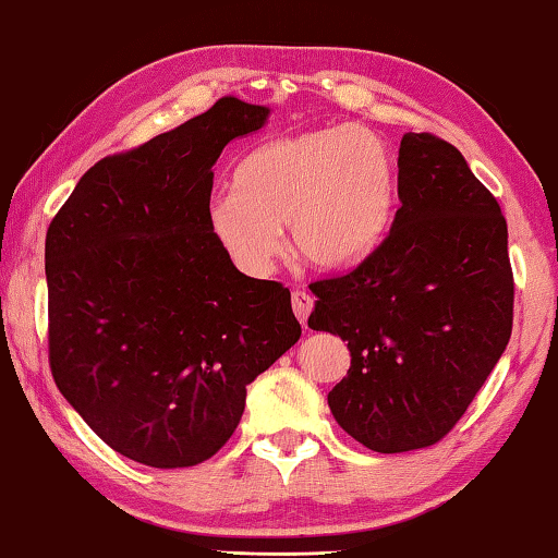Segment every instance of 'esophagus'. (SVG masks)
I'll return each mask as SVG.
<instances>
[{
	"label": "esophagus",
	"instance_id": "esophagus-1",
	"mask_svg": "<svg viewBox=\"0 0 558 558\" xmlns=\"http://www.w3.org/2000/svg\"><path fill=\"white\" fill-rule=\"evenodd\" d=\"M291 308H294L296 319L302 322V327H306L308 314H312L314 308V296L306 294L304 289H294V294H291Z\"/></svg>",
	"mask_w": 558,
	"mask_h": 558
}]
</instances>
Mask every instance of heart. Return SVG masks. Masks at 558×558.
Here are the masks:
<instances>
[{
  "label": "heart",
  "mask_w": 558,
  "mask_h": 558,
  "mask_svg": "<svg viewBox=\"0 0 558 558\" xmlns=\"http://www.w3.org/2000/svg\"><path fill=\"white\" fill-rule=\"evenodd\" d=\"M234 186L211 196L207 225L236 269L269 274L284 250L281 227L302 259L341 269L389 231L399 157L376 130L331 124L252 149L239 161Z\"/></svg>",
  "instance_id": "heart-1"
}]
</instances>
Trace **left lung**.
<instances>
[{"instance_id":"left-lung-1","label":"left lung","mask_w":558,"mask_h":558,"mask_svg":"<svg viewBox=\"0 0 558 558\" xmlns=\"http://www.w3.org/2000/svg\"><path fill=\"white\" fill-rule=\"evenodd\" d=\"M399 209L354 269L316 279L308 327L339 333L347 379L329 391L339 426L366 449L434 447L509 344L513 271L496 196L453 144L404 134Z\"/></svg>"}]
</instances>
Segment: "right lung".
<instances>
[{
  "instance_id": "1",
  "label": "right lung",
  "mask_w": 558,
  "mask_h": 558,
  "mask_svg": "<svg viewBox=\"0 0 558 558\" xmlns=\"http://www.w3.org/2000/svg\"><path fill=\"white\" fill-rule=\"evenodd\" d=\"M269 109L225 97L80 179L47 229L49 368L101 441L154 469L211 459L246 387L302 337L291 294L211 236L214 171Z\"/></svg>"
}]
</instances>
